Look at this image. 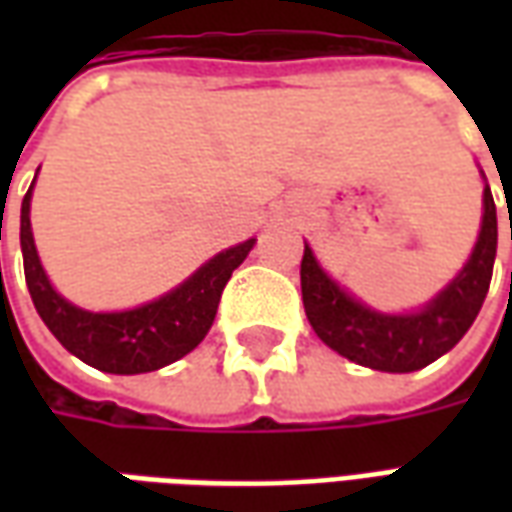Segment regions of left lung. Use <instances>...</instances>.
<instances>
[{
	"instance_id": "1",
	"label": "left lung",
	"mask_w": 512,
	"mask_h": 512,
	"mask_svg": "<svg viewBox=\"0 0 512 512\" xmlns=\"http://www.w3.org/2000/svg\"><path fill=\"white\" fill-rule=\"evenodd\" d=\"M483 202V227L469 263L425 310L414 315H384L351 299L326 277L312 249L304 244L301 299L315 334L345 359L384 373H414L455 348L483 307L494 274L496 205L488 186Z\"/></svg>"
}]
</instances>
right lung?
Returning a JSON list of instances; mask_svg holds the SVG:
<instances>
[{"instance_id": "add662e5", "label": "right lung", "mask_w": 512, "mask_h": 512, "mask_svg": "<svg viewBox=\"0 0 512 512\" xmlns=\"http://www.w3.org/2000/svg\"><path fill=\"white\" fill-rule=\"evenodd\" d=\"M29 200L32 186L21 202V252L32 304L49 332L73 356L115 376L153 373L194 351L211 329L227 279L255 246V238H249L233 249H224L180 288L145 307L128 312H87L73 307L49 285L32 241Z\"/></svg>"}]
</instances>
